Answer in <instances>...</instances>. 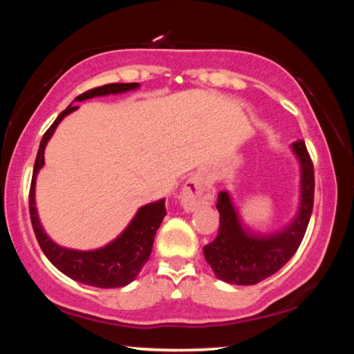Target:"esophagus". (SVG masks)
Returning a JSON list of instances; mask_svg holds the SVG:
<instances>
[{
    "instance_id": "esophagus-1",
    "label": "esophagus",
    "mask_w": 354,
    "mask_h": 354,
    "mask_svg": "<svg viewBox=\"0 0 354 354\" xmlns=\"http://www.w3.org/2000/svg\"><path fill=\"white\" fill-rule=\"evenodd\" d=\"M214 201V187L211 181L203 175H195L187 179L181 192V205L185 212L211 206Z\"/></svg>"
}]
</instances>
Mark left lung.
<instances>
[{"mask_svg": "<svg viewBox=\"0 0 354 354\" xmlns=\"http://www.w3.org/2000/svg\"><path fill=\"white\" fill-rule=\"evenodd\" d=\"M299 164V205L289 225L273 234H257L243 225L231 195L220 192V227L206 245L205 257L215 277L227 284L253 286L272 277L290 261L301 243L314 205V167L303 140L292 143Z\"/></svg>", "mask_w": 354, "mask_h": 354, "instance_id": "8db88e82", "label": "left lung"}]
</instances>
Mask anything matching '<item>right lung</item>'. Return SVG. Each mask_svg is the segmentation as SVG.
<instances>
[{
    "label": "right lung",
    "mask_w": 354,
    "mask_h": 354,
    "mask_svg": "<svg viewBox=\"0 0 354 354\" xmlns=\"http://www.w3.org/2000/svg\"><path fill=\"white\" fill-rule=\"evenodd\" d=\"M140 84L137 82H124V84H107L97 88H92L86 93L76 97L75 101H84L95 97H104V95H117L139 88ZM77 106L70 104L67 109L59 113L50 129L41 137L37 158H35L31 190H29V214H31L32 227L37 237L41 251L50 259L57 270H61L68 278L77 281L81 284L101 287V289H113V287H123L137 278V274L142 270L149 259L153 250V242L156 231L159 230L165 211V200H158L149 205L142 206L134 218L129 221V225L124 227V231L118 237L113 239L104 247L97 250H71L57 245L51 241V237L46 234L44 226L40 223L37 206H35V179L41 167L45 164V148L48 140L55 134L57 124L68 115L75 112Z\"/></svg>",
    "instance_id": "right-lung-1"
}]
</instances>
